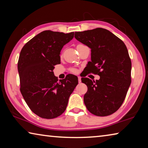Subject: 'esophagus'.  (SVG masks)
Instances as JSON below:
<instances>
[{
  "label": "esophagus",
  "mask_w": 148,
  "mask_h": 148,
  "mask_svg": "<svg viewBox=\"0 0 148 148\" xmlns=\"http://www.w3.org/2000/svg\"><path fill=\"white\" fill-rule=\"evenodd\" d=\"M78 82H79V83H81V82H82L81 77H80V76H78Z\"/></svg>",
  "instance_id": "obj_1"
}]
</instances>
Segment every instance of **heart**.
<instances>
[{
	"label": "heart",
	"instance_id": "b5f03b06",
	"mask_svg": "<svg viewBox=\"0 0 148 148\" xmlns=\"http://www.w3.org/2000/svg\"><path fill=\"white\" fill-rule=\"evenodd\" d=\"M79 45H81V44H78V45H77V46H79ZM72 72H76V70H75V69H72Z\"/></svg>",
	"mask_w": 148,
	"mask_h": 148
}]
</instances>
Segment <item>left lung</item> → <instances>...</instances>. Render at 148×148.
I'll return each instance as SVG.
<instances>
[{
	"mask_svg": "<svg viewBox=\"0 0 148 148\" xmlns=\"http://www.w3.org/2000/svg\"><path fill=\"white\" fill-rule=\"evenodd\" d=\"M75 38L91 49L90 71L100 76L92 82L82 77L87 86L84 101L97 116H107L121 106L131 83V61L124 42L111 32L97 28L75 32Z\"/></svg>",
	"mask_w": 148,
	"mask_h": 148,
	"instance_id": "8db88e82",
	"label": "left lung"
}]
</instances>
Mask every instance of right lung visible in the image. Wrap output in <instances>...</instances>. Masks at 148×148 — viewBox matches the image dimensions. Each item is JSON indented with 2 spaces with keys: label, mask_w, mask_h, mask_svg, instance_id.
<instances>
[{
  "label": "right lung",
  "mask_w": 148,
  "mask_h": 148,
  "mask_svg": "<svg viewBox=\"0 0 148 148\" xmlns=\"http://www.w3.org/2000/svg\"><path fill=\"white\" fill-rule=\"evenodd\" d=\"M74 34L44 31L30 40L20 52V91L31 111L42 118L61 116L78 84L76 76L68 74L58 81L53 72L55 65L61 63L62 47L74 38Z\"/></svg>",
  "instance_id": "right-lung-1"
}]
</instances>
